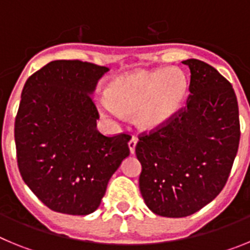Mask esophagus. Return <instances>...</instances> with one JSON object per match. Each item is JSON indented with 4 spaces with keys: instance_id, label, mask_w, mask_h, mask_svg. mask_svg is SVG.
<instances>
[{
    "instance_id": "obj_1",
    "label": "esophagus",
    "mask_w": 250,
    "mask_h": 250,
    "mask_svg": "<svg viewBox=\"0 0 250 250\" xmlns=\"http://www.w3.org/2000/svg\"><path fill=\"white\" fill-rule=\"evenodd\" d=\"M136 144H138V138H136V136H131V139H130V141H129V149H130V152H131V154H134V152H135Z\"/></svg>"
}]
</instances>
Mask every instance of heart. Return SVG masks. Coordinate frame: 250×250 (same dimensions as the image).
I'll return each instance as SVG.
<instances>
[{"label":"heart","instance_id":"b5f03b06","mask_svg":"<svg viewBox=\"0 0 250 250\" xmlns=\"http://www.w3.org/2000/svg\"><path fill=\"white\" fill-rule=\"evenodd\" d=\"M187 92V79L178 68L140 70L112 80L99 107L104 116L114 121L121 120L123 115L136 114L139 127L154 131L175 116Z\"/></svg>","mask_w":250,"mask_h":250}]
</instances>
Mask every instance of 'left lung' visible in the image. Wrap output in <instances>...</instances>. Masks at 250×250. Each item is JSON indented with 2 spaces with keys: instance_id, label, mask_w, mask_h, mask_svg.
Returning a JSON list of instances; mask_svg holds the SVG:
<instances>
[{
  "instance_id": "8db88e82",
  "label": "left lung",
  "mask_w": 250,
  "mask_h": 250,
  "mask_svg": "<svg viewBox=\"0 0 250 250\" xmlns=\"http://www.w3.org/2000/svg\"><path fill=\"white\" fill-rule=\"evenodd\" d=\"M190 70L187 105L167 125L141 132L135 152L141 163V195L152 213L183 218L200 210L223 190L240 139L233 86L200 60Z\"/></svg>"
}]
</instances>
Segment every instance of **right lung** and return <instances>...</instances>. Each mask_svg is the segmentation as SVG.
Instances as JSON below:
<instances>
[{"label":"right lung","mask_w":250,"mask_h":250,"mask_svg":"<svg viewBox=\"0 0 250 250\" xmlns=\"http://www.w3.org/2000/svg\"><path fill=\"white\" fill-rule=\"evenodd\" d=\"M109 68L79 60H57L31 75L15 120L17 165L23 182L57 213L87 215L129 156L127 134L103 135L92 101Z\"/></svg>","instance_id":"add662e5"}]
</instances>
